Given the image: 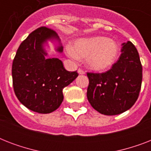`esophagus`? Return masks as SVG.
Returning <instances> with one entry per match:
<instances>
[{"instance_id": "1", "label": "esophagus", "mask_w": 151, "mask_h": 151, "mask_svg": "<svg viewBox=\"0 0 151 151\" xmlns=\"http://www.w3.org/2000/svg\"><path fill=\"white\" fill-rule=\"evenodd\" d=\"M78 72L79 74H85V71L83 70H81V69H78Z\"/></svg>"}]
</instances>
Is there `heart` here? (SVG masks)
Segmentation results:
<instances>
[{"mask_svg": "<svg viewBox=\"0 0 151 151\" xmlns=\"http://www.w3.org/2000/svg\"><path fill=\"white\" fill-rule=\"evenodd\" d=\"M67 54L73 59L85 58L89 68L104 70L112 66L118 53L117 43L106 37H94L76 41L73 48L68 47Z\"/></svg>", "mask_w": 151, "mask_h": 151, "instance_id": "b5f03b06", "label": "heart"}]
</instances>
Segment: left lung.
Here are the masks:
<instances>
[{
	"label": "left lung",
	"instance_id": "1",
	"mask_svg": "<svg viewBox=\"0 0 151 151\" xmlns=\"http://www.w3.org/2000/svg\"><path fill=\"white\" fill-rule=\"evenodd\" d=\"M87 98L102 114L117 115L129 110L140 92L143 68L138 51L131 41L122 44V54L105 73H87Z\"/></svg>",
	"mask_w": 151,
	"mask_h": 151
}]
</instances>
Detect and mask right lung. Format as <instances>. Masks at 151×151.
Instances as JSON below:
<instances>
[{
	"instance_id": "right-lung-1",
	"label": "right lung",
	"mask_w": 151,
	"mask_h": 151,
	"mask_svg": "<svg viewBox=\"0 0 151 151\" xmlns=\"http://www.w3.org/2000/svg\"><path fill=\"white\" fill-rule=\"evenodd\" d=\"M55 40L63 52L58 34L41 27L29 34L18 48L12 63V75L15 94L29 110L49 114L59 107L63 100V89L78 76L77 71H67L57 58H46L44 44Z\"/></svg>"
}]
</instances>
